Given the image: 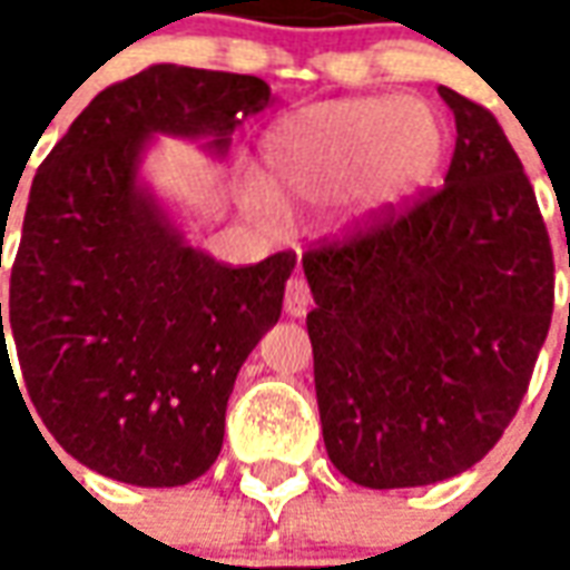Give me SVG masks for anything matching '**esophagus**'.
Here are the masks:
<instances>
[{"instance_id":"esophagus-1","label":"esophagus","mask_w":570,"mask_h":570,"mask_svg":"<svg viewBox=\"0 0 570 570\" xmlns=\"http://www.w3.org/2000/svg\"><path fill=\"white\" fill-rule=\"evenodd\" d=\"M311 308V289L302 277H289L284 293V311L289 317H305Z\"/></svg>"}]
</instances>
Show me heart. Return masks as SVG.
<instances>
[{"label": "heart", "instance_id": "1", "mask_svg": "<svg viewBox=\"0 0 570 570\" xmlns=\"http://www.w3.org/2000/svg\"><path fill=\"white\" fill-rule=\"evenodd\" d=\"M259 155L262 183L240 186L256 223L281 228L286 210L335 200L342 228L363 232L394 219L436 179L445 128L421 97H342L281 118Z\"/></svg>", "mask_w": 570, "mask_h": 570}]
</instances>
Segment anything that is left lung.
<instances>
[{
    "label": "left lung",
    "mask_w": 570,
    "mask_h": 570,
    "mask_svg": "<svg viewBox=\"0 0 570 570\" xmlns=\"http://www.w3.org/2000/svg\"><path fill=\"white\" fill-rule=\"evenodd\" d=\"M452 109L445 186L302 259L326 454L366 489H415L482 461L531 382L552 317V249L498 118Z\"/></svg>",
    "instance_id": "8db88e82"
}]
</instances>
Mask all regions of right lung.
<instances>
[{
  "mask_svg": "<svg viewBox=\"0 0 570 570\" xmlns=\"http://www.w3.org/2000/svg\"><path fill=\"white\" fill-rule=\"evenodd\" d=\"M272 100L256 76L155 63L97 94L32 179L0 366L11 335L42 424L104 476L174 489L223 449L237 372L281 317L296 256L216 262L142 161L155 137L225 158L237 125Z\"/></svg>",
  "mask_w": 570,
  "mask_h": 570,
  "instance_id": "1",
  "label": "right lung"
}]
</instances>
